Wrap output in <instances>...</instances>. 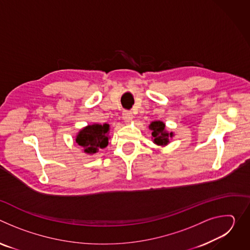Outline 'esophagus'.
Listing matches in <instances>:
<instances>
[{"label":"esophagus","instance_id":"1","mask_svg":"<svg viewBox=\"0 0 250 250\" xmlns=\"http://www.w3.org/2000/svg\"><path fill=\"white\" fill-rule=\"evenodd\" d=\"M123 119L125 124H129L132 120V114L129 111H125L123 113Z\"/></svg>","mask_w":250,"mask_h":250}]
</instances>
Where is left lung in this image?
Segmentation results:
<instances>
[{"label":"left lung","mask_w":250,"mask_h":250,"mask_svg":"<svg viewBox=\"0 0 250 250\" xmlns=\"http://www.w3.org/2000/svg\"><path fill=\"white\" fill-rule=\"evenodd\" d=\"M149 128L152 130V139L155 145L164 146L169 144V138L173 136V132L166 131L163 122L154 121L149 125Z\"/></svg>","instance_id":"1"}]
</instances>
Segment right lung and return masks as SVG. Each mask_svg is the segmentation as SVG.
<instances>
[{
	"instance_id": "1",
	"label": "right lung",
	"mask_w": 250,
	"mask_h": 250,
	"mask_svg": "<svg viewBox=\"0 0 250 250\" xmlns=\"http://www.w3.org/2000/svg\"><path fill=\"white\" fill-rule=\"evenodd\" d=\"M109 130L110 125L108 124H94L87 125L78 132L76 142L84 148V152L95 154L99 149H103L108 146Z\"/></svg>"
}]
</instances>
